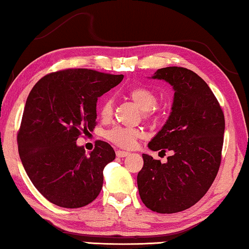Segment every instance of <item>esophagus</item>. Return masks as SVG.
<instances>
[{
    "instance_id": "esophagus-1",
    "label": "esophagus",
    "mask_w": 249,
    "mask_h": 249,
    "mask_svg": "<svg viewBox=\"0 0 249 249\" xmlns=\"http://www.w3.org/2000/svg\"><path fill=\"white\" fill-rule=\"evenodd\" d=\"M129 153L128 152H126V151H122V150H117L116 151V155L118 158H125V157H127Z\"/></svg>"
}]
</instances>
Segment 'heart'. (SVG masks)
<instances>
[{
  "label": "heart",
  "mask_w": 249,
  "mask_h": 249,
  "mask_svg": "<svg viewBox=\"0 0 249 249\" xmlns=\"http://www.w3.org/2000/svg\"><path fill=\"white\" fill-rule=\"evenodd\" d=\"M129 97L137 106L144 112V116L150 120L157 118V109L155 105L158 103V97L154 92L146 88L137 87L129 91ZM114 101L110 96H106L99 105V115L104 120H108L113 113ZM142 136V132L137 128H128L117 126L106 133V137L110 142L116 145L125 148H131L135 145L136 141Z\"/></svg>",
  "instance_id": "heart-1"
}]
</instances>
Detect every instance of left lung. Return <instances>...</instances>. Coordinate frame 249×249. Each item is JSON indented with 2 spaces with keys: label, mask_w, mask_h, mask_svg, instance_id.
Returning <instances> with one entry per match:
<instances>
[{
  "label": "left lung",
  "mask_w": 249,
  "mask_h": 249,
  "mask_svg": "<svg viewBox=\"0 0 249 249\" xmlns=\"http://www.w3.org/2000/svg\"><path fill=\"white\" fill-rule=\"evenodd\" d=\"M152 79L171 85V113L148 148L171 152L161 163L143 154L137 174L139 194L148 209L174 213L199 201L211 187L221 161L225 117L206 81L182 67L158 69Z\"/></svg>",
  "instance_id": "8db88e82"
}]
</instances>
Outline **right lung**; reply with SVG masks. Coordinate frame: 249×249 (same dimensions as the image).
<instances>
[{
    "instance_id": "add662e5",
    "label": "right lung",
    "mask_w": 249,
    "mask_h": 249,
    "mask_svg": "<svg viewBox=\"0 0 249 249\" xmlns=\"http://www.w3.org/2000/svg\"><path fill=\"white\" fill-rule=\"evenodd\" d=\"M123 78L67 69L44 76L30 91L18 134V155L33 185L53 205L80 208L101 192L104 168L115 159L113 147L97 141L87 154L76 142L97 124L98 97Z\"/></svg>"
}]
</instances>
